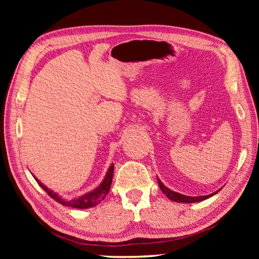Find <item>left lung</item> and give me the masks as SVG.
I'll return each mask as SVG.
<instances>
[{
	"label": "left lung",
	"instance_id": "1",
	"mask_svg": "<svg viewBox=\"0 0 259 259\" xmlns=\"http://www.w3.org/2000/svg\"><path fill=\"white\" fill-rule=\"evenodd\" d=\"M158 184L160 186V189L162 190V192L166 195V197L168 199H170L171 201H175V202H180V203H195V202H200V201H203V200H206L208 198H210L211 195L216 194L218 191L211 193V194H208V195H201V197H188V195H184V194H180L178 192H175L173 190L168 189L167 187L164 186L161 180L158 178Z\"/></svg>",
	"mask_w": 259,
	"mask_h": 259
}]
</instances>
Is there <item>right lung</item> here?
I'll use <instances>...</instances> for the list:
<instances>
[{
	"mask_svg": "<svg viewBox=\"0 0 259 259\" xmlns=\"http://www.w3.org/2000/svg\"><path fill=\"white\" fill-rule=\"evenodd\" d=\"M113 164H111V166L109 167L108 171H107V175L105 177V179L103 180V183L100 184L99 187H97L95 190H93L89 193H86L82 197H79L77 199L71 200V201H66L64 199H61L57 193H55L54 191L50 190L49 188H46L40 180L37 178H35L36 183L42 187V189H44V191L48 193L51 198H53L55 201H57L58 203H60L61 205H65V206H70V207H73V208H90L97 205L98 203H100V201H103L106 195L108 194L109 190H110V187H111V183H112V177H113Z\"/></svg>",
	"mask_w": 259,
	"mask_h": 259,
	"instance_id": "add662e5",
	"label": "right lung"
}]
</instances>
